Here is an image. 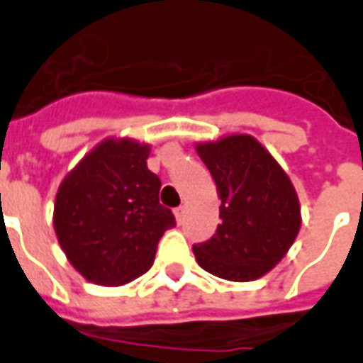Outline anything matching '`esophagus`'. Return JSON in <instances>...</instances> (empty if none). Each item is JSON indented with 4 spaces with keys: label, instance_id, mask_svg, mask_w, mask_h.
Returning <instances> with one entry per match:
<instances>
[{
    "label": "esophagus",
    "instance_id": "esophagus-1",
    "mask_svg": "<svg viewBox=\"0 0 363 363\" xmlns=\"http://www.w3.org/2000/svg\"><path fill=\"white\" fill-rule=\"evenodd\" d=\"M174 219H177V223H182V219H184V206L174 208Z\"/></svg>",
    "mask_w": 363,
    "mask_h": 363
}]
</instances>
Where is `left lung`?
<instances>
[{"instance_id": "8db88e82", "label": "left lung", "mask_w": 363, "mask_h": 363, "mask_svg": "<svg viewBox=\"0 0 363 363\" xmlns=\"http://www.w3.org/2000/svg\"><path fill=\"white\" fill-rule=\"evenodd\" d=\"M196 152L221 198L216 235L192 246L196 262L216 277L246 283L281 262L300 230L291 179L256 138L233 134Z\"/></svg>"}]
</instances>
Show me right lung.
<instances>
[{
    "label": "right lung",
    "mask_w": 363,
    "mask_h": 363,
    "mask_svg": "<svg viewBox=\"0 0 363 363\" xmlns=\"http://www.w3.org/2000/svg\"><path fill=\"white\" fill-rule=\"evenodd\" d=\"M150 147L109 138L94 147L55 196L53 227L59 244L80 275L117 286L144 275L157 242L174 227L160 203V177L146 165Z\"/></svg>",
    "instance_id": "add662e5"
}]
</instances>
